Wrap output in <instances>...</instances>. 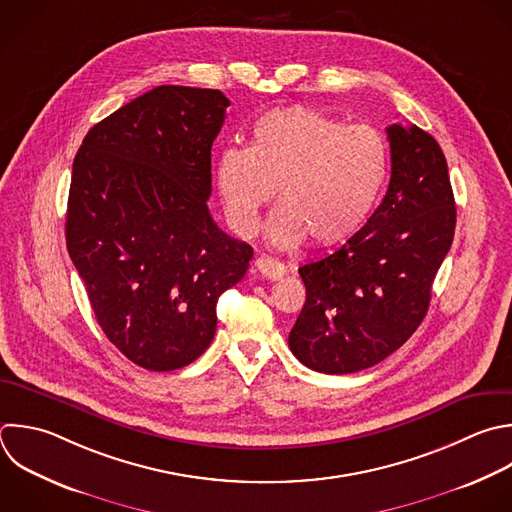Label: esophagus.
<instances>
[{
	"mask_svg": "<svg viewBox=\"0 0 512 512\" xmlns=\"http://www.w3.org/2000/svg\"><path fill=\"white\" fill-rule=\"evenodd\" d=\"M256 270L266 280H280L286 274V268L280 262H276V260H272L268 256L256 258Z\"/></svg>",
	"mask_w": 512,
	"mask_h": 512,
	"instance_id": "34e87169",
	"label": "esophagus"
}]
</instances>
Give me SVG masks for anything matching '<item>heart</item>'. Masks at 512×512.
<instances>
[{
	"label": "heart",
	"instance_id": "b5f03b06",
	"mask_svg": "<svg viewBox=\"0 0 512 512\" xmlns=\"http://www.w3.org/2000/svg\"><path fill=\"white\" fill-rule=\"evenodd\" d=\"M386 178L388 146L376 128L304 106L258 116L248 146L224 150L214 166L224 214L244 238L260 230L276 190L282 204L268 236L278 248L346 242L374 212Z\"/></svg>",
	"mask_w": 512,
	"mask_h": 512
}]
</instances>
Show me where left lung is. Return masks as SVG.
<instances>
[{
    "label": "left lung",
    "mask_w": 512,
    "mask_h": 512,
    "mask_svg": "<svg viewBox=\"0 0 512 512\" xmlns=\"http://www.w3.org/2000/svg\"><path fill=\"white\" fill-rule=\"evenodd\" d=\"M390 184L368 222L334 254L298 268L304 308L292 354L324 374L370 368L420 326L450 250L456 206L438 142L414 124L386 128Z\"/></svg>",
    "instance_id": "left-lung-1"
}]
</instances>
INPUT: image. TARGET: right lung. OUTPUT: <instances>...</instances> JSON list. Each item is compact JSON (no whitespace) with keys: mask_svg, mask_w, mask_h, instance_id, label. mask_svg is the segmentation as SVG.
Returning a JSON list of instances; mask_svg holds the SVG:
<instances>
[{"mask_svg":"<svg viewBox=\"0 0 512 512\" xmlns=\"http://www.w3.org/2000/svg\"><path fill=\"white\" fill-rule=\"evenodd\" d=\"M228 106L220 90L158 86L96 124L74 160L70 258L108 340L146 370L210 346L218 298L254 256L206 204Z\"/></svg>","mask_w":512,"mask_h":512,"instance_id":"1","label":"right lung"}]
</instances>
